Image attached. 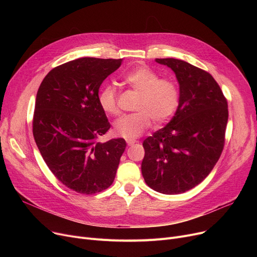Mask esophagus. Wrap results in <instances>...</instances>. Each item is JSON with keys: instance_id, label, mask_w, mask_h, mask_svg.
<instances>
[{"instance_id": "esophagus-1", "label": "esophagus", "mask_w": 257, "mask_h": 257, "mask_svg": "<svg viewBox=\"0 0 257 257\" xmlns=\"http://www.w3.org/2000/svg\"><path fill=\"white\" fill-rule=\"evenodd\" d=\"M126 142H127V145H128V146H133L134 144L137 143V141H136V140H127Z\"/></svg>"}]
</instances>
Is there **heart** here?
Masks as SVG:
<instances>
[{
  "label": "heart",
  "instance_id": "b5f03b06",
  "mask_svg": "<svg viewBox=\"0 0 257 257\" xmlns=\"http://www.w3.org/2000/svg\"><path fill=\"white\" fill-rule=\"evenodd\" d=\"M124 82L140 93L137 112L119 117L114 123V132L126 140H134L151 126L167 121L179 104V89L175 81L159 78L158 74L145 66L137 67L123 76ZM101 109L110 115L118 113L117 92L110 83L104 84L98 93Z\"/></svg>",
  "mask_w": 257,
  "mask_h": 257
}]
</instances>
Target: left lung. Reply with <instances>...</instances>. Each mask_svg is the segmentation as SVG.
I'll use <instances>...</instances> for the list:
<instances>
[{
  "instance_id": "1",
  "label": "left lung",
  "mask_w": 257,
  "mask_h": 257,
  "mask_svg": "<svg viewBox=\"0 0 257 257\" xmlns=\"http://www.w3.org/2000/svg\"><path fill=\"white\" fill-rule=\"evenodd\" d=\"M155 61L176 75L179 104L170 123L144 141L142 174L152 190L177 195L203 181L219 160L228 105L209 73L180 59Z\"/></svg>"
}]
</instances>
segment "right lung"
<instances>
[{"instance_id":"1","label":"right lung","mask_w":257,"mask_h":257,"mask_svg":"<svg viewBox=\"0 0 257 257\" xmlns=\"http://www.w3.org/2000/svg\"><path fill=\"white\" fill-rule=\"evenodd\" d=\"M121 59L78 58L54 67L40 84L33 115V137L51 172L71 190L92 195L115 177L124 139L99 143L110 128L98 103L103 81Z\"/></svg>"}]
</instances>
